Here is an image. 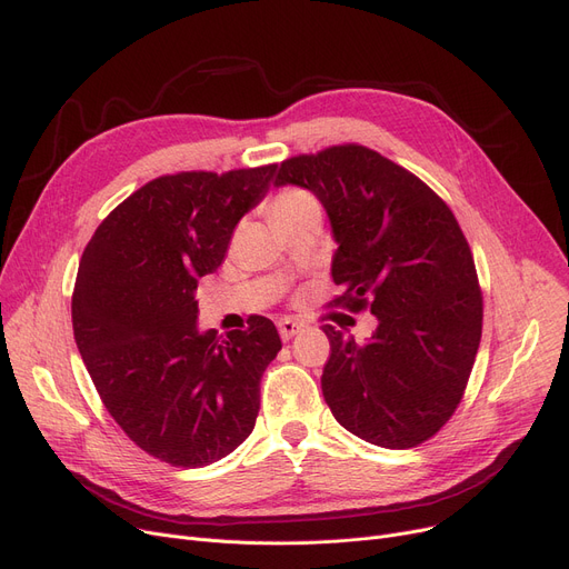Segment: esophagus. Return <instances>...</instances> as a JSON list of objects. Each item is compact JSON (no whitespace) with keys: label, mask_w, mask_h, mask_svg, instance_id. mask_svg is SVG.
Wrapping results in <instances>:
<instances>
[{"label":"esophagus","mask_w":569,"mask_h":569,"mask_svg":"<svg viewBox=\"0 0 569 569\" xmlns=\"http://www.w3.org/2000/svg\"><path fill=\"white\" fill-rule=\"evenodd\" d=\"M302 330H305L302 322L290 320V318H281V320H279V335H281L283 341H290L292 337H297Z\"/></svg>","instance_id":"obj_1"}]
</instances>
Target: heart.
<instances>
[{"label": "heart", "mask_w": 569, "mask_h": 569, "mask_svg": "<svg viewBox=\"0 0 569 569\" xmlns=\"http://www.w3.org/2000/svg\"><path fill=\"white\" fill-rule=\"evenodd\" d=\"M318 207L313 196L302 191V189H286L281 191L274 202H272V219L279 221V219H286V217H292V214H300V212H307V209H313Z\"/></svg>", "instance_id": "b5f03b06"}]
</instances>
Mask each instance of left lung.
<instances>
[{"mask_svg": "<svg viewBox=\"0 0 569 569\" xmlns=\"http://www.w3.org/2000/svg\"><path fill=\"white\" fill-rule=\"evenodd\" d=\"M274 184L320 200L339 244L335 305L378 318L367 343L322 327L332 355L320 382L335 420L387 450L429 440L457 410L482 339V292L452 209L362 144L292 157Z\"/></svg>", "mask_w": 569, "mask_h": 569, "instance_id": "obj_1", "label": "left lung"}]
</instances>
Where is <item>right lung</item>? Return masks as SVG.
<instances>
[{
    "instance_id": "right-lung-1",
    "label": "right lung",
    "mask_w": 569,
    "mask_h": 569,
    "mask_svg": "<svg viewBox=\"0 0 569 569\" xmlns=\"http://www.w3.org/2000/svg\"><path fill=\"white\" fill-rule=\"evenodd\" d=\"M277 166L166 174L117 204L89 239L73 288V337L112 420L170 466L228 457L256 427L274 322L198 327V279L217 272L234 226Z\"/></svg>"
}]
</instances>
